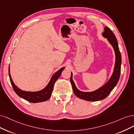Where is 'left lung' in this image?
<instances>
[{
    "mask_svg": "<svg viewBox=\"0 0 134 134\" xmlns=\"http://www.w3.org/2000/svg\"><path fill=\"white\" fill-rule=\"evenodd\" d=\"M103 37L107 38V41L113 46L115 53V63L113 74L107 82L101 87L92 92H83L76 87L74 81H73V73L71 72L70 81L72 86L73 92L78 97L82 100L88 101H97L103 100L110 93L117 85L120 79L121 65V55L120 52L118 41L115 34L111 30L105 27L104 32L102 34Z\"/></svg>",
    "mask_w": 134,
    "mask_h": 134,
    "instance_id": "1",
    "label": "left lung"
}]
</instances>
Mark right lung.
<instances>
[{
	"label": "right lung",
	"instance_id": "1",
	"mask_svg": "<svg viewBox=\"0 0 134 134\" xmlns=\"http://www.w3.org/2000/svg\"><path fill=\"white\" fill-rule=\"evenodd\" d=\"M64 68H65V67H62L60 70L56 72L54 75H53L49 82V83L43 89L36 92L25 91L21 90L17 87L12 79L10 73L9 66V76L10 78L11 84L12 85L14 91L19 97L29 102H31L32 103H38L46 101L47 100H48V99L51 97L52 92L53 91L54 85L55 82V81L58 79L60 76H61L62 71L64 70Z\"/></svg>",
	"mask_w": 134,
	"mask_h": 134
}]
</instances>
